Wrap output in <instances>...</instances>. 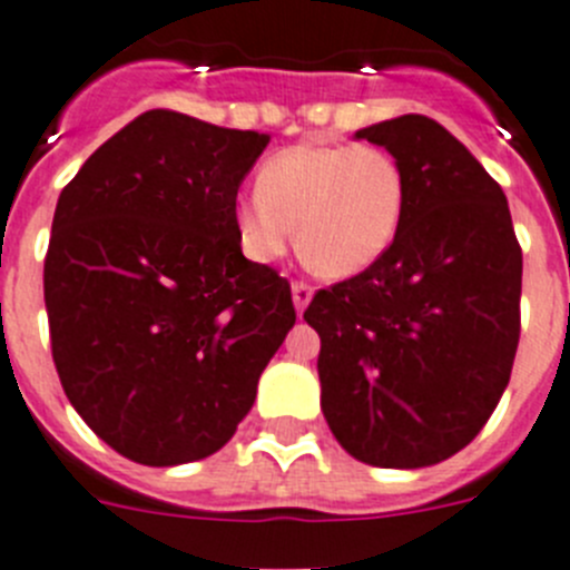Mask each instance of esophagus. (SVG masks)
<instances>
[{"label": "esophagus", "mask_w": 570, "mask_h": 570, "mask_svg": "<svg viewBox=\"0 0 570 570\" xmlns=\"http://www.w3.org/2000/svg\"><path fill=\"white\" fill-rule=\"evenodd\" d=\"M292 301H295L297 312H304L306 306H309V301H312V286L304 284V281L292 284Z\"/></svg>", "instance_id": "esophagus-1"}]
</instances>
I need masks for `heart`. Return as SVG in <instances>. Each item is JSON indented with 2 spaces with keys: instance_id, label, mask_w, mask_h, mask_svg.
I'll list each match as a JSON object with an SVG mask.
<instances>
[{
  "instance_id": "1",
  "label": "heart",
  "mask_w": 570,
  "mask_h": 570,
  "mask_svg": "<svg viewBox=\"0 0 570 570\" xmlns=\"http://www.w3.org/2000/svg\"><path fill=\"white\" fill-rule=\"evenodd\" d=\"M409 204L403 164L377 145L304 141L261 164L253 196L235 204L240 249L273 264L297 249L321 275L348 278L383 258Z\"/></svg>"
}]
</instances>
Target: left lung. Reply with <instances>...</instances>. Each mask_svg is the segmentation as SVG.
I'll list each match as a JSON object with an SVG mask.
<instances>
[{
    "instance_id": "left-lung-1",
    "label": "left lung",
    "mask_w": 570,
    "mask_h": 570,
    "mask_svg": "<svg viewBox=\"0 0 570 570\" xmlns=\"http://www.w3.org/2000/svg\"><path fill=\"white\" fill-rule=\"evenodd\" d=\"M355 138L403 164L409 204L389 253L304 312L321 409L361 463L423 469L465 449L509 386L522 249L502 187L443 125L409 112Z\"/></svg>"
}]
</instances>
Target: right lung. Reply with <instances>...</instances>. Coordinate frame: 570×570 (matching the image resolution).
Returning a JSON list of instances; mask_svg holds the SVG:
<instances>
[{
    "label": "right lung",
    "mask_w": 570,
    "mask_h": 570,
    "mask_svg": "<svg viewBox=\"0 0 570 570\" xmlns=\"http://www.w3.org/2000/svg\"><path fill=\"white\" fill-rule=\"evenodd\" d=\"M269 145L147 110L61 189L45 258L59 381L110 449L181 465L222 449L295 326L289 281L253 264L235 198Z\"/></svg>",
    "instance_id": "obj_1"
}]
</instances>
